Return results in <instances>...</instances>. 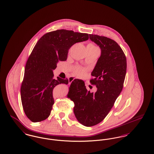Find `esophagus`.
<instances>
[{"instance_id": "esophagus-1", "label": "esophagus", "mask_w": 154, "mask_h": 154, "mask_svg": "<svg viewBox=\"0 0 154 154\" xmlns=\"http://www.w3.org/2000/svg\"><path fill=\"white\" fill-rule=\"evenodd\" d=\"M77 80L75 78H74V77H70V78L69 79V83H71V82H72L74 80Z\"/></svg>"}]
</instances>
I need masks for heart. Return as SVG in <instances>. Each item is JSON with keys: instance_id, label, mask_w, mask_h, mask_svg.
<instances>
[{"instance_id": "1", "label": "heart", "mask_w": 154, "mask_h": 154, "mask_svg": "<svg viewBox=\"0 0 154 154\" xmlns=\"http://www.w3.org/2000/svg\"><path fill=\"white\" fill-rule=\"evenodd\" d=\"M91 45L93 46V45ZM74 74H75V75H77L82 76V75H83V74L85 73V70L83 69L82 68H80V67H77V68H76V69L74 70Z\"/></svg>"}]
</instances>
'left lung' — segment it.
Returning <instances> with one entry per match:
<instances>
[{
  "instance_id": "obj_1",
  "label": "left lung",
  "mask_w": 154,
  "mask_h": 154,
  "mask_svg": "<svg viewBox=\"0 0 154 154\" xmlns=\"http://www.w3.org/2000/svg\"><path fill=\"white\" fill-rule=\"evenodd\" d=\"M90 39L101 49L90 83L97 91H88L85 84L74 80L67 97L74 103V113L78 121L86 127L101 122L120 94L127 71V59L122 48L114 40L104 36L89 35Z\"/></svg>"
}]
</instances>
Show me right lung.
<instances>
[{"mask_svg":"<svg viewBox=\"0 0 154 154\" xmlns=\"http://www.w3.org/2000/svg\"><path fill=\"white\" fill-rule=\"evenodd\" d=\"M88 34L64 29L48 32L37 42L26 62L21 85V100L24 111L33 122L48 119L54 101V88L60 84H68V79L57 77L53 70L60 61L67 59L69 50L76 43L88 39ZM79 84L84 82L77 79Z\"/></svg>","mask_w":154,"mask_h":154,"instance_id":"1","label":"right lung"}]
</instances>
